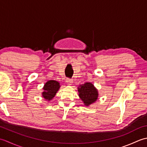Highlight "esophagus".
Segmentation results:
<instances>
[{
	"label": "esophagus",
	"instance_id": "esophagus-1",
	"mask_svg": "<svg viewBox=\"0 0 147 147\" xmlns=\"http://www.w3.org/2000/svg\"><path fill=\"white\" fill-rule=\"evenodd\" d=\"M66 82H67V83L69 85H71L72 83H73V80L68 78V79H67V80H66Z\"/></svg>",
	"mask_w": 147,
	"mask_h": 147
}]
</instances>
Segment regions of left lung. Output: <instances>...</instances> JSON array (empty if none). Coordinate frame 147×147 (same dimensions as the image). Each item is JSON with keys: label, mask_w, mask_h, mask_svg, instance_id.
Returning a JSON list of instances; mask_svg holds the SVG:
<instances>
[{"label": "left lung", "mask_w": 147, "mask_h": 147, "mask_svg": "<svg viewBox=\"0 0 147 147\" xmlns=\"http://www.w3.org/2000/svg\"><path fill=\"white\" fill-rule=\"evenodd\" d=\"M80 99L86 106H89L94 103L98 98V90L92 83H85L78 88Z\"/></svg>", "instance_id": "8db88e82"}]
</instances>
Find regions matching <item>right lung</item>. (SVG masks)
I'll return each mask as SVG.
<instances>
[{
  "label": "right lung",
  "instance_id": "right-lung-1",
  "mask_svg": "<svg viewBox=\"0 0 147 147\" xmlns=\"http://www.w3.org/2000/svg\"><path fill=\"white\" fill-rule=\"evenodd\" d=\"M60 83L57 81L55 80H49L47 82L44 86H43V91L42 94V96L46 100L50 101L54 97L55 95L58 90L60 88Z\"/></svg>",
  "mask_w": 147,
  "mask_h": 147
}]
</instances>
